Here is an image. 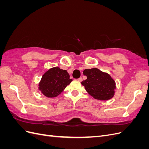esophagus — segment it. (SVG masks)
Instances as JSON below:
<instances>
[{"label": "esophagus", "instance_id": "obj_1", "mask_svg": "<svg viewBox=\"0 0 149 149\" xmlns=\"http://www.w3.org/2000/svg\"><path fill=\"white\" fill-rule=\"evenodd\" d=\"M82 80H83L82 78H78V81H79V82L82 81Z\"/></svg>", "mask_w": 149, "mask_h": 149}]
</instances>
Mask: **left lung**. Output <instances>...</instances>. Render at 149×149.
<instances>
[{
  "label": "left lung",
  "instance_id": "left-lung-1",
  "mask_svg": "<svg viewBox=\"0 0 149 149\" xmlns=\"http://www.w3.org/2000/svg\"><path fill=\"white\" fill-rule=\"evenodd\" d=\"M83 74L87 76V79L81 84L94 99L106 101L114 96L116 83L109 74L97 68H92L84 70Z\"/></svg>",
  "mask_w": 149,
  "mask_h": 149
}]
</instances>
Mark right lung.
Segmentation results:
<instances>
[{
    "label": "right lung",
    "mask_w": 149,
    "mask_h": 149,
    "mask_svg": "<svg viewBox=\"0 0 149 149\" xmlns=\"http://www.w3.org/2000/svg\"><path fill=\"white\" fill-rule=\"evenodd\" d=\"M72 80L66 70L54 67L42 76L38 89L46 97H56L63 91Z\"/></svg>",
    "instance_id": "1"
}]
</instances>
